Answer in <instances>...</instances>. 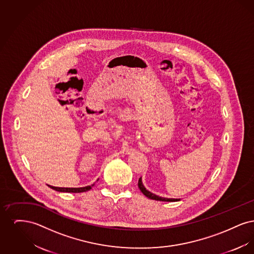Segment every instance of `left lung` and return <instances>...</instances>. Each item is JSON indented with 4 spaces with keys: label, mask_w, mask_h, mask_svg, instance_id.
Here are the masks:
<instances>
[{
    "label": "left lung",
    "mask_w": 254,
    "mask_h": 254,
    "mask_svg": "<svg viewBox=\"0 0 254 254\" xmlns=\"http://www.w3.org/2000/svg\"><path fill=\"white\" fill-rule=\"evenodd\" d=\"M138 187H139L140 190L143 192V194H144L145 196H146L147 198H149V199L156 200V201H164V202H176V201H179L178 199L163 198V197H160V196H157V195H155V194L151 193L150 191H148V190L145 189V187H144V185H143V183H142V178H139V181H138Z\"/></svg>",
    "instance_id": "left-lung-1"
}]
</instances>
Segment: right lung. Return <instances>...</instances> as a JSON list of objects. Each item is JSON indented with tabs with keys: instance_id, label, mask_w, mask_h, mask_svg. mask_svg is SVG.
Here are the masks:
<instances>
[{
	"instance_id": "obj_1",
	"label": "right lung",
	"mask_w": 254,
	"mask_h": 254,
	"mask_svg": "<svg viewBox=\"0 0 254 254\" xmlns=\"http://www.w3.org/2000/svg\"><path fill=\"white\" fill-rule=\"evenodd\" d=\"M93 185L91 186H87V187H84V188H57V187H52V186H49V188H51L54 190L60 191V192H74V193H79V192H85L89 190H91Z\"/></svg>"
}]
</instances>
